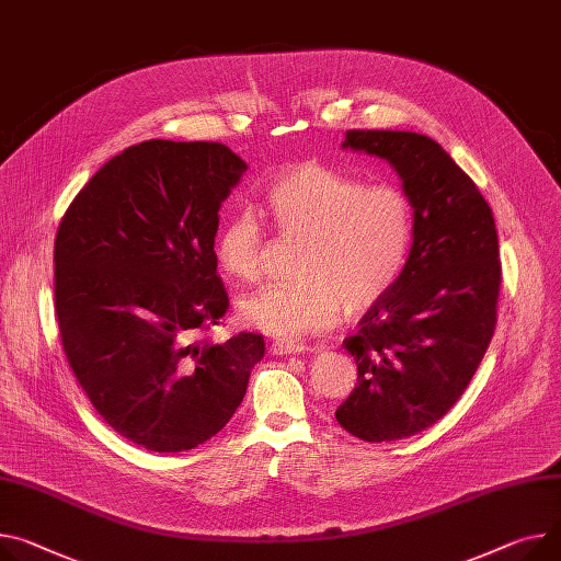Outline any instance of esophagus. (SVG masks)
Segmentation results:
<instances>
[{
	"mask_svg": "<svg viewBox=\"0 0 561 561\" xmlns=\"http://www.w3.org/2000/svg\"><path fill=\"white\" fill-rule=\"evenodd\" d=\"M270 351L274 355L287 357V355H300V353H317V348L312 346H304V343H294V341H274Z\"/></svg>",
	"mask_w": 561,
	"mask_h": 561,
	"instance_id": "34e87169",
	"label": "esophagus"
}]
</instances>
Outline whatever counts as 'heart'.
Masks as SVG:
<instances>
[{"label": "heart", "instance_id": "obj_1", "mask_svg": "<svg viewBox=\"0 0 561 561\" xmlns=\"http://www.w3.org/2000/svg\"><path fill=\"white\" fill-rule=\"evenodd\" d=\"M263 208L283 236L304 238L298 278L270 283L240 300L247 325L278 339L321 332L343 310L364 312L389 294L411 255L415 213L396 184H366L317 161L285 168ZM263 227L249 208L231 213L215 238L220 270L236 280L261 274Z\"/></svg>", "mask_w": 561, "mask_h": 561}]
</instances>
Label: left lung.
Here are the masks:
<instances>
[{
	"label": "left lung",
	"mask_w": 561,
	"mask_h": 561,
	"mask_svg": "<svg viewBox=\"0 0 561 561\" xmlns=\"http://www.w3.org/2000/svg\"><path fill=\"white\" fill-rule=\"evenodd\" d=\"M341 148L389 161L415 213L398 285L343 341L357 386L334 413L355 438L391 443L436 424L477 373L496 325L499 236L477 184L434 139L348 130Z\"/></svg>",
	"instance_id": "obj_1"
}]
</instances>
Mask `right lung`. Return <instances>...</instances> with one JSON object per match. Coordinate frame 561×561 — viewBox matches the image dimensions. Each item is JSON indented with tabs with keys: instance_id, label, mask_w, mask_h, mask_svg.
<instances>
[{
	"instance_id": "obj_1",
	"label": "right lung",
	"mask_w": 561,
	"mask_h": 561,
	"mask_svg": "<svg viewBox=\"0 0 561 561\" xmlns=\"http://www.w3.org/2000/svg\"><path fill=\"white\" fill-rule=\"evenodd\" d=\"M247 163L213 141H144L112 157L56 233L67 362L101 417L150 451L193 449L231 420L261 334L191 341L229 308L213 244Z\"/></svg>"
}]
</instances>
